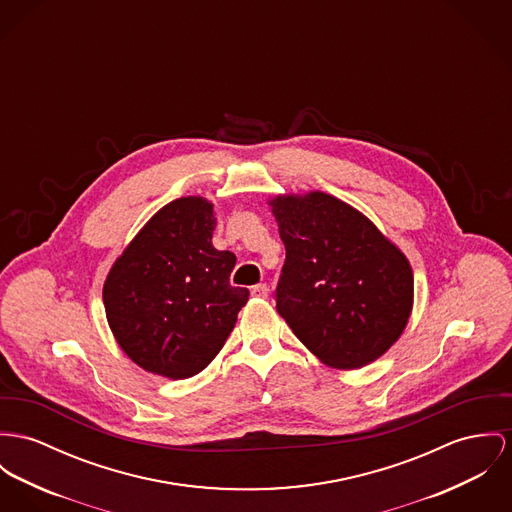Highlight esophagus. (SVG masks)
<instances>
[{"label": "esophagus", "mask_w": 512, "mask_h": 512, "mask_svg": "<svg viewBox=\"0 0 512 512\" xmlns=\"http://www.w3.org/2000/svg\"><path fill=\"white\" fill-rule=\"evenodd\" d=\"M251 294H253L255 298H267L269 288H267V284H255V286L251 288Z\"/></svg>", "instance_id": "34e87169"}]
</instances>
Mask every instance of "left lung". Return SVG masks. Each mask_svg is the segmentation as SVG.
<instances>
[{
    "instance_id": "obj_1",
    "label": "left lung",
    "mask_w": 512,
    "mask_h": 512,
    "mask_svg": "<svg viewBox=\"0 0 512 512\" xmlns=\"http://www.w3.org/2000/svg\"><path fill=\"white\" fill-rule=\"evenodd\" d=\"M286 247L276 312L323 364L362 368L401 337L413 310V269L360 210L333 195L269 198Z\"/></svg>"
}]
</instances>
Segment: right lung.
<instances>
[{
  "label": "right lung",
  "mask_w": 512,
  "mask_h": 512,
  "mask_svg": "<svg viewBox=\"0 0 512 512\" xmlns=\"http://www.w3.org/2000/svg\"><path fill=\"white\" fill-rule=\"evenodd\" d=\"M214 204L171 200L124 247L103 284L109 327L124 354L169 380L202 372L249 300L230 284L232 251L212 245Z\"/></svg>",
  "instance_id": "obj_1"
}]
</instances>
